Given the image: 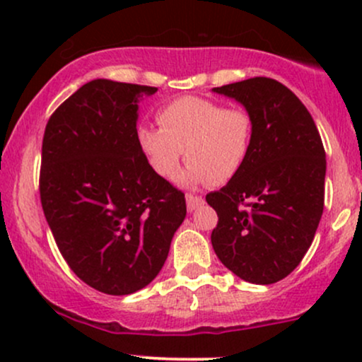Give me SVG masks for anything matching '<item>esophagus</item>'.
<instances>
[{
    "mask_svg": "<svg viewBox=\"0 0 362 362\" xmlns=\"http://www.w3.org/2000/svg\"><path fill=\"white\" fill-rule=\"evenodd\" d=\"M187 209L189 211H195L197 207H201L204 204V199L201 195H194V194H187Z\"/></svg>",
    "mask_w": 362,
    "mask_h": 362,
    "instance_id": "1",
    "label": "esophagus"
}]
</instances>
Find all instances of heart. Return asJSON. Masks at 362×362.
Instances as JSON below:
<instances>
[{"mask_svg": "<svg viewBox=\"0 0 362 362\" xmlns=\"http://www.w3.org/2000/svg\"><path fill=\"white\" fill-rule=\"evenodd\" d=\"M160 129L139 126V149L160 177L173 178L182 160L185 180L221 185L240 173L250 158L255 136L253 115L202 97H180L156 110Z\"/></svg>", "mask_w": 362, "mask_h": 362, "instance_id": "1", "label": "heart"}]
</instances>
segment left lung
Wrapping results in <instances>:
<instances>
[{
	"label": "left lung",
	"mask_w": 362,
	"mask_h": 362,
	"mask_svg": "<svg viewBox=\"0 0 362 362\" xmlns=\"http://www.w3.org/2000/svg\"><path fill=\"white\" fill-rule=\"evenodd\" d=\"M253 115L250 158L221 190L206 195L218 213V259L252 284L284 279L308 252L325 202V149L315 120L282 83L257 76L213 88Z\"/></svg>",
	"instance_id": "left-lung-1"
}]
</instances>
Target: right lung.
<instances>
[{
  "instance_id": "1",
  "label": "right lung",
  "mask_w": 362,
  "mask_h": 362,
  "mask_svg": "<svg viewBox=\"0 0 362 362\" xmlns=\"http://www.w3.org/2000/svg\"><path fill=\"white\" fill-rule=\"evenodd\" d=\"M155 86L93 80L54 110L42 141L40 202L61 255L83 282L124 296L163 267L185 195L149 167L138 103Z\"/></svg>"
}]
</instances>
